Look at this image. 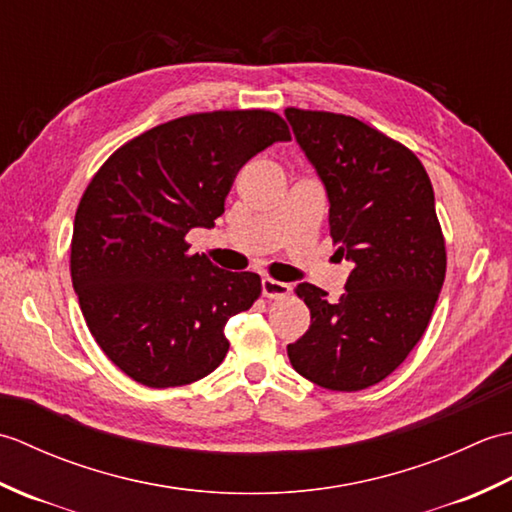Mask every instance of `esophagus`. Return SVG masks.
<instances>
[{"label":"esophagus","instance_id":"1","mask_svg":"<svg viewBox=\"0 0 512 512\" xmlns=\"http://www.w3.org/2000/svg\"><path fill=\"white\" fill-rule=\"evenodd\" d=\"M292 292L290 284H284V281H277V279H262V295L268 299H281V297H288Z\"/></svg>","mask_w":512,"mask_h":512}]
</instances>
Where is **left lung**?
Masks as SVG:
<instances>
[{"label": "left lung", "mask_w": 512, "mask_h": 512, "mask_svg": "<svg viewBox=\"0 0 512 512\" xmlns=\"http://www.w3.org/2000/svg\"><path fill=\"white\" fill-rule=\"evenodd\" d=\"M330 202L345 295L303 284L310 330L288 345L297 372L332 391L387 378L424 334L447 273L431 180L413 151L352 116L286 110Z\"/></svg>", "instance_id": "obj_1"}]
</instances>
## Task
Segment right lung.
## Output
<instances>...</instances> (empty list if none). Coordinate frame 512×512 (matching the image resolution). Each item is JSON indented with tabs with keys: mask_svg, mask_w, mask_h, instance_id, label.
Instances as JSON below:
<instances>
[{
	"mask_svg": "<svg viewBox=\"0 0 512 512\" xmlns=\"http://www.w3.org/2000/svg\"><path fill=\"white\" fill-rule=\"evenodd\" d=\"M290 140L266 110L176 118L116 149L74 215L72 286L107 358L136 383L178 387L224 361L226 321L262 292L255 273L191 255L187 233L211 228L246 162Z\"/></svg>",
	"mask_w": 512,
	"mask_h": 512,
	"instance_id": "right-lung-1",
	"label": "right lung"
}]
</instances>
